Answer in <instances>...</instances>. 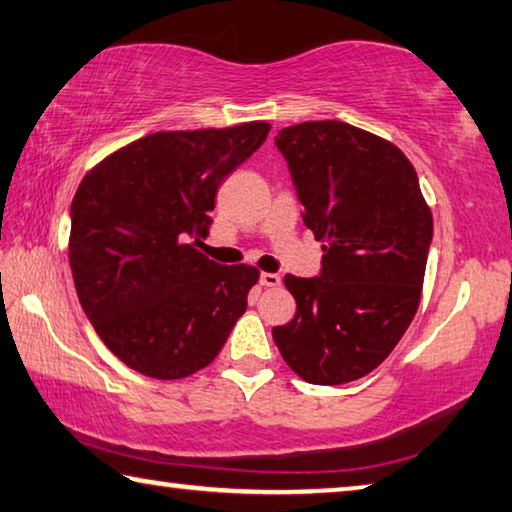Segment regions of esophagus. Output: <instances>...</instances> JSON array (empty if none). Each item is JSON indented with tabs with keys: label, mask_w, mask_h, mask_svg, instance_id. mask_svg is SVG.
I'll list each match as a JSON object with an SVG mask.
<instances>
[{
	"label": "esophagus",
	"mask_w": 512,
	"mask_h": 512,
	"mask_svg": "<svg viewBox=\"0 0 512 512\" xmlns=\"http://www.w3.org/2000/svg\"><path fill=\"white\" fill-rule=\"evenodd\" d=\"M259 282H262L264 287H280L282 278L278 273H262V275H259Z\"/></svg>",
	"instance_id": "esophagus-1"
}]
</instances>
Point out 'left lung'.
<instances>
[{"label": "left lung", "instance_id": "8db88e82", "mask_svg": "<svg viewBox=\"0 0 512 512\" xmlns=\"http://www.w3.org/2000/svg\"><path fill=\"white\" fill-rule=\"evenodd\" d=\"M303 221L323 243L319 278L285 275L296 316L275 346L312 385L367 376L415 319L433 216L415 166L380 136L342 120L280 129Z\"/></svg>", "mask_w": 512, "mask_h": 512}]
</instances>
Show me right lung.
<instances>
[{"instance_id":"obj_1","label":"right lung","mask_w":512,"mask_h":512,"mask_svg":"<svg viewBox=\"0 0 512 512\" xmlns=\"http://www.w3.org/2000/svg\"><path fill=\"white\" fill-rule=\"evenodd\" d=\"M264 120L157 132L88 170L70 207L79 303L129 369L177 380L205 369L248 307L255 266L200 253L216 191L269 136Z\"/></svg>"}]
</instances>
